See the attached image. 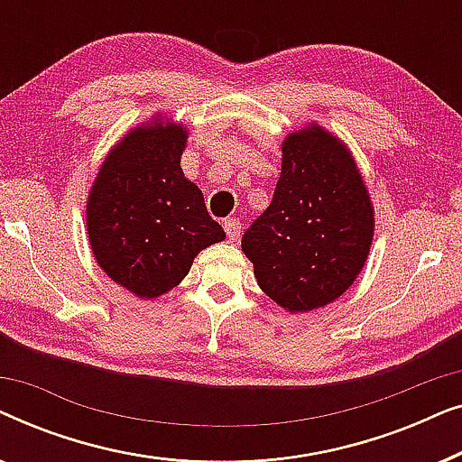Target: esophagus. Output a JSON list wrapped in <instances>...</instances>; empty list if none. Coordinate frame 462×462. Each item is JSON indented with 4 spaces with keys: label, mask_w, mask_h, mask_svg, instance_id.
Masks as SVG:
<instances>
[{
    "label": "esophagus",
    "mask_w": 462,
    "mask_h": 462,
    "mask_svg": "<svg viewBox=\"0 0 462 462\" xmlns=\"http://www.w3.org/2000/svg\"><path fill=\"white\" fill-rule=\"evenodd\" d=\"M223 229L226 233V237L237 239L239 237V231H242V223H239L237 218H225L223 220Z\"/></svg>",
    "instance_id": "34e87169"
}]
</instances>
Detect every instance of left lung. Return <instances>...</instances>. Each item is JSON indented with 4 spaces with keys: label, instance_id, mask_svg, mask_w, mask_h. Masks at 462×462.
Masks as SVG:
<instances>
[{
    "label": "left lung",
    "instance_id": "obj_1",
    "mask_svg": "<svg viewBox=\"0 0 462 462\" xmlns=\"http://www.w3.org/2000/svg\"><path fill=\"white\" fill-rule=\"evenodd\" d=\"M374 208L351 151L318 124L282 143L273 199L242 237L258 286L290 313L330 305L356 282Z\"/></svg>",
    "mask_w": 462,
    "mask_h": 462
}]
</instances>
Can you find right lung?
<instances>
[{"instance_id": "right-lung-1", "label": "right lung", "mask_w": 462, "mask_h": 462, "mask_svg": "<svg viewBox=\"0 0 462 462\" xmlns=\"http://www.w3.org/2000/svg\"><path fill=\"white\" fill-rule=\"evenodd\" d=\"M185 147V125L153 117L109 151L88 195L92 254L138 299L170 292L201 250L225 239L198 185L182 174Z\"/></svg>"}]
</instances>
